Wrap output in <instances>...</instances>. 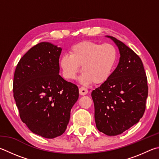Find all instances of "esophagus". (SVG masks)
I'll list each match as a JSON object with an SVG mask.
<instances>
[{
    "label": "esophagus",
    "mask_w": 159,
    "mask_h": 159,
    "mask_svg": "<svg viewBox=\"0 0 159 159\" xmlns=\"http://www.w3.org/2000/svg\"><path fill=\"white\" fill-rule=\"evenodd\" d=\"M88 89H86L84 87H81L79 88V94L80 95H85L88 94Z\"/></svg>",
    "instance_id": "34e87169"
}]
</instances>
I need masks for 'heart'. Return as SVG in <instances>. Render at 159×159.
<instances>
[{
    "mask_svg": "<svg viewBox=\"0 0 159 159\" xmlns=\"http://www.w3.org/2000/svg\"><path fill=\"white\" fill-rule=\"evenodd\" d=\"M119 53L110 43L83 41L74 45L70 56L64 55L60 60L63 75L68 80L74 79L82 66L80 82L102 84L111 78L117 67Z\"/></svg>",
    "mask_w": 159,
    "mask_h": 159,
    "instance_id": "obj_1",
    "label": "heart"
}]
</instances>
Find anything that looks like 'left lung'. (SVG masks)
Listing matches in <instances>:
<instances>
[{
  "mask_svg": "<svg viewBox=\"0 0 159 159\" xmlns=\"http://www.w3.org/2000/svg\"><path fill=\"white\" fill-rule=\"evenodd\" d=\"M120 62L111 78L92 92L94 119L99 131L108 135L122 134L139 122L146 108L148 85L140 57L114 37Z\"/></svg>",
  "mask_w": 159,
  "mask_h": 159,
  "instance_id": "1",
  "label": "left lung"
}]
</instances>
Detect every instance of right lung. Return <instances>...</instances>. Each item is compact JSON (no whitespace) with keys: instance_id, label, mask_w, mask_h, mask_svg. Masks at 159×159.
I'll use <instances>...</instances> for the list:
<instances>
[{"instance_id":"1","label":"right lung","mask_w":159,"mask_h":159,"mask_svg":"<svg viewBox=\"0 0 159 159\" xmlns=\"http://www.w3.org/2000/svg\"><path fill=\"white\" fill-rule=\"evenodd\" d=\"M62 48L39 43L24 55L14 75L13 95L19 116L32 132L54 138L65 131L79 88L60 76Z\"/></svg>"}]
</instances>
